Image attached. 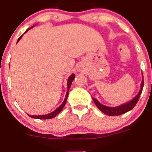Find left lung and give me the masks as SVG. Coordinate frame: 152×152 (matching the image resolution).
Returning <instances> with one entry per match:
<instances>
[{"instance_id": "obj_1", "label": "left lung", "mask_w": 152, "mask_h": 152, "mask_svg": "<svg viewBox=\"0 0 152 152\" xmlns=\"http://www.w3.org/2000/svg\"><path fill=\"white\" fill-rule=\"evenodd\" d=\"M143 86H144V81L142 80V83H141L140 91H139V92L138 93V95H136L133 99L131 100L130 102L124 104L120 105V106L118 107H113L104 106V105L100 103L98 100L95 98H92L93 101H94V102H95L97 107H98L101 111L103 112L104 113L107 114V115H108V116L121 115V114H123V113H126V112L129 111L130 110H132L134 107L136 106L138 101H139V97H140L141 93H142V91Z\"/></svg>"}]
</instances>
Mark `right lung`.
I'll return each instance as SVG.
<instances>
[{
	"mask_svg": "<svg viewBox=\"0 0 152 152\" xmlns=\"http://www.w3.org/2000/svg\"><path fill=\"white\" fill-rule=\"evenodd\" d=\"M32 27H30L29 28H28V29H30V28H32ZM28 30H26V32L28 31ZM22 36L23 35H21V36L18 39V40H17V42H19V41L21 39ZM75 78V75L74 74H72L69 77V79H68L67 80V91H66V96H65V98H64V102L62 103V104L61 105L60 107H58L57 109H56L55 110H54L53 112H51V113H48V114H46V115H38V116H32V115H28L29 116V117H32V118H35V119H41V120H47V119H51V118H54V117H55L58 114V113H60V112L61 111V110H63V108L64 107V106H65V104H66V99H67V97H68V95H69V88H70V86L71 85H72V82L73 81V79H74Z\"/></svg>",
	"mask_w": 152,
	"mask_h": 152,
	"instance_id": "obj_1",
	"label": "right lung"
}]
</instances>
